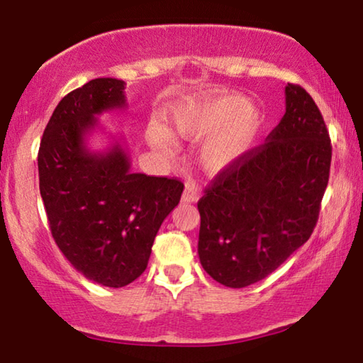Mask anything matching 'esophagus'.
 Returning a JSON list of instances; mask_svg holds the SVG:
<instances>
[{
  "label": "esophagus",
  "instance_id": "esophagus-1",
  "mask_svg": "<svg viewBox=\"0 0 363 363\" xmlns=\"http://www.w3.org/2000/svg\"><path fill=\"white\" fill-rule=\"evenodd\" d=\"M199 197H201V194H199L197 189H192V187H186L184 189V194H182V202H197Z\"/></svg>",
  "mask_w": 363,
  "mask_h": 363
}]
</instances>
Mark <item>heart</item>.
Wrapping results in <instances>:
<instances>
[{"mask_svg":"<svg viewBox=\"0 0 363 363\" xmlns=\"http://www.w3.org/2000/svg\"><path fill=\"white\" fill-rule=\"evenodd\" d=\"M263 116L252 100L240 94H218L184 101L171 113L172 135L201 141L197 161L207 174H222L238 164L252 150ZM147 141L155 150L172 155L174 141L160 125L150 126Z\"/></svg>","mask_w":363,"mask_h":363,"instance_id":"heart-1","label":"heart"}]
</instances>
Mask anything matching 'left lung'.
Returning <instances> with one entry per match:
<instances>
[{
  "label": "left lung",
  "instance_id": "obj_1",
  "mask_svg": "<svg viewBox=\"0 0 363 363\" xmlns=\"http://www.w3.org/2000/svg\"><path fill=\"white\" fill-rule=\"evenodd\" d=\"M286 113L197 202L199 258L228 288L262 281L308 242L329 182V131L313 96L288 84Z\"/></svg>",
  "mask_w": 363,
  "mask_h": 363
}]
</instances>
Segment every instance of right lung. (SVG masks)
<instances>
[{"instance_id":"obj_1","label":"right lung","mask_w":363,"mask_h":363,"mask_svg":"<svg viewBox=\"0 0 363 363\" xmlns=\"http://www.w3.org/2000/svg\"><path fill=\"white\" fill-rule=\"evenodd\" d=\"M125 106L123 80H90L55 106L38 155L39 191L55 243L86 279L108 288L141 277L156 233L184 191L177 179L131 172L120 145L104 152L86 147L95 116Z\"/></svg>"}]
</instances>
